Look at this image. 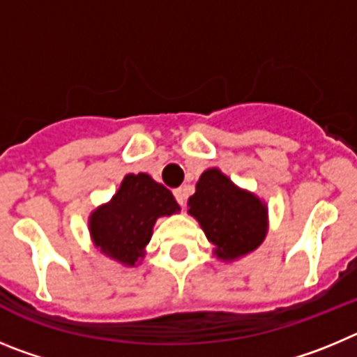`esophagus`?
<instances>
[{
  "instance_id": "obj_1",
  "label": "esophagus",
  "mask_w": 357,
  "mask_h": 357,
  "mask_svg": "<svg viewBox=\"0 0 357 357\" xmlns=\"http://www.w3.org/2000/svg\"><path fill=\"white\" fill-rule=\"evenodd\" d=\"M173 195H175V200L178 202V206L184 207V206H185V200H188V197H185V191H184V189H182V188L175 189V191H173Z\"/></svg>"
}]
</instances>
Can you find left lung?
Returning <instances> with one entry per match:
<instances>
[{
  "label": "left lung",
  "instance_id": "8db88e82",
  "mask_svg": "<svg viewBox=\"0 0 357 357\" xmlns=\"http://www.w3.org/2000/svg\"><path fill=\"white\" fill-rule=\"evenodd\" d=\"M189 214L197 218L222 259L255 250L266 236V207L214 168L202 173L197 193L189 198Z\"/></svg>",
  "mask_w": 357,
  "mask_h": 357
}]
</instances>
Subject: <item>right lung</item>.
Listing matches in <instances>:
<instances>
[{"instance_id":"1","label":"right lung","mask_w":357,"mask_h":357,"mask_svg":"<svg viewBox=\"0 0 357 357\" xmlns=\"http://www.w3.org/2000/svg\"><path fill=\"white\" fill-rule=\"evenodd\" d=\"M175 211L178 204L169 189L144 173L127 175L112 200L91 216V234L103 254L134 266L143 257L157 218Z\"/></svg>"}]
</instances>
